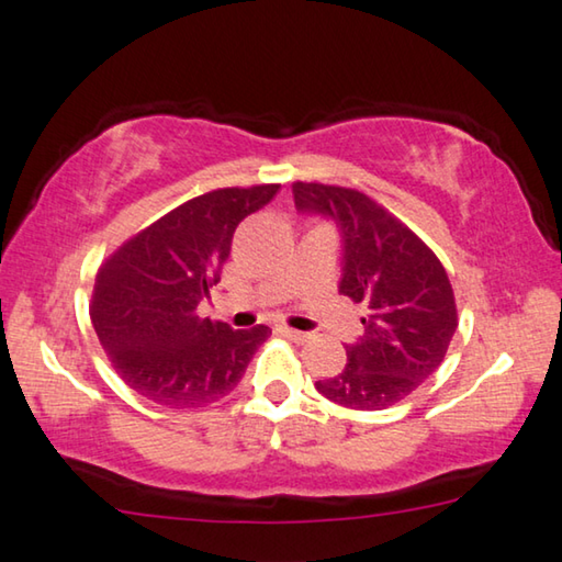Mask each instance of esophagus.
<instances>
[{
  "mask_svg": "<svg viewBox=\"0 0 562 562\" xmlns=\"http://www.w3.org/2000/svg\"><path fill=\"white\" fill-rule=\"evenodd\" d=\"M282 335H284V337H290L292 342H307L310 337H313L310 333H302V329H292V327H288V325L282 327Z\"/></svg>",
  "mask_w": 562,
  "mask_h": 562,
  "instance_id": "obj_1",
  "label": "esophagus"
}]
</instances>
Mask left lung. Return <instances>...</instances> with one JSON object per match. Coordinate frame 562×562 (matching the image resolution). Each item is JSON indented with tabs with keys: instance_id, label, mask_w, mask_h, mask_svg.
Listing matches in <instances>:
<instances>
[{
	"instance_id": "8db88e82",
	"label": "left lung",
	"mask_w": 562,
	"mask_h": 562,
	"mask_svg": "<svg viewBox=\"0 0 562 562\" xmlns=\"http://www.w3.org/2000/svg\"><path fill=\"white\" fill-rule=\"evenodd\" d=\"M302 215L335 222L342 239L340 292L364 302V335L347 345L340 375L315 387L352 409H382L405 400L440 368L458 329L448 272L413 229L368 194L347 187L295 182Z\"/></svg>"
}]
</instances>
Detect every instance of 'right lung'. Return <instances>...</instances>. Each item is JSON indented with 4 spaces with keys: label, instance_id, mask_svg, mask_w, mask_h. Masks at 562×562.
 <instances>
[{
    "label": "right lung",
    "instance_id": "right-lung-1",
    "mask_svg": "<svg viewBox=\"0 0 562 562\" xmlns=\"http://www.w3.org/2000/svg\"><path fill=\"white\" fill-rule=\"evenodd\" d=\"M280 184L200 194L142 229L94 280V333L114 370L157 405L184 409L217 403L237 387L272 329H233L200 317L220 282L239 222L262 210Z\"/></svg>",
    "mask_w": 562,
    "mask_h": 562
}]
</instances>
